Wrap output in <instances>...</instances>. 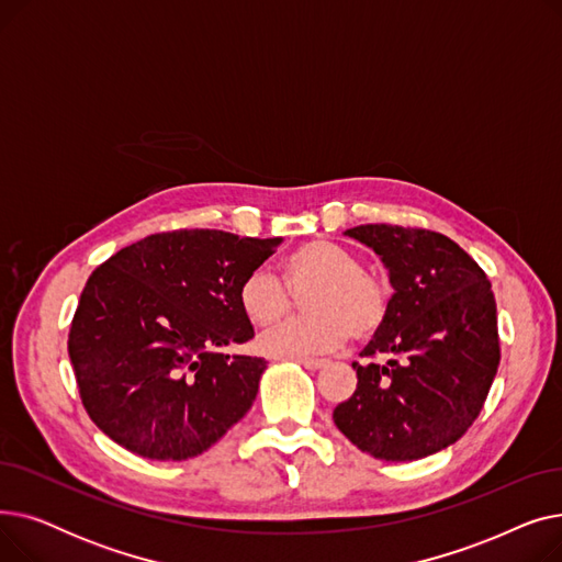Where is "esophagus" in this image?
<instances>
[{"instance_id":"obj_1","label":"esophagus","mask_w":562,"mask_h":562,"mask_svg":"<svg viewBox=\"0 0 562 562\" xmlns=\"http://www.w3.org/2000/svg\"><path fill=\"white\" fill-rule=\"evenodd\" d=\"M299 364H303L305 369H310V371H318V369H323L326 367V360H314V358H301L299 360Z\"/></svg>"}]
</instances>
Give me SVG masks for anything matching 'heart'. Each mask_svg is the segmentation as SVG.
Returning <instances> with one entry per match:
<instances>
[{
  "label": "heart",
  "instance_id": "b5f03b06",
  "mask_svg": "<svg viewBox=\"0 0 562 562\" xmlns=\"http://www.w3.org/2000/svg\"><path fill=\"white\" fill-rule=\"evenodd\" d=\"M282 279L269 269L250 271L236 291V301L252 326L266 328L284 318L294 296H305L314 316L280 323L266 330L257 346L271 358H307L341 348L350 335L367 339L387 321L392 289L378 273L362 269V259L350 248L314 239L284 255Z\"/></svg>",
  "mask_w": 562,
  "mask_h": 562
}]
</instances>
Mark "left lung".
<instances>
[{"label": "left lung", "instance_id": "left-lung-1", "mask_svg": "<svg viewBox=\"0 0 562 562\" xmlns=\"http://www.w3.org/2000/svg\"><path fill=\"white\" fill-rule=\"evenodd\" d=\"M385 263L387 321L352 362L358 390L333 412L360 451L407 462L447 449L481 415L498 369L496 303L487 276L449 236L401 225L344 232ZM387 355L378 366L372 360Z\"/></svg>", "mask_w": 562, "mask_h": 562}]
</instances>
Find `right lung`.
Listing matches in <instances>:
<instances>
[{"instance_id": "right-lung-1", "label": "right lung", "mask_w": 562, "mask_h": 562, "mask_svg": "<svg viewBox=\"0 0 562 562\" xmlns=\"http://www.w3.org/2000/svg\"><path fill=\"white\" fill-rule=\"evenodd\" d=\"M280 241L161 232L91 273L68 352L88 417L115 445L150 460H189L244 419L266 362L218 348L255 337L236 291Z\"/></svg>"}]
</instances>
